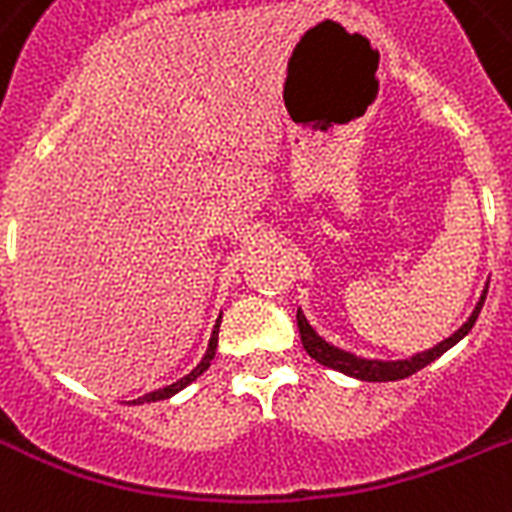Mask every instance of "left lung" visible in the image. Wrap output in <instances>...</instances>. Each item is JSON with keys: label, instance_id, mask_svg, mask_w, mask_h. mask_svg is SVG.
Returning <instances> with one entry per match:
<instances>
[{"label": "left lung", "instance_id": "left-lung-1", "mask_svg": "<svg viewBox=\"0 0 512 512\" xmlns=\"http://www.w3.org/2000/svg\"><path fill=\"white\" fill-rule=\"evenodd\" d=\"M486 292H489V284L483 287L481 298L475 303L473 314L467 317L456 333H451L448 338H443L440 343H435L432 349L419 351V354H413L408 360H368V357H357V354H351V351H343L333 343H327L322 335L311 327V322L306 319V314L298 308V330H300V341H303V349L308 351V357L311 360H317L319 365H325V368H333L338 373H346L351 378H360V381H400V378L413 376L416 370L427 368L429 362H435L438 357H443L451 346L462 341L464 335L470 333L475 325V319L481 314L483 300H486Z\"/></svg>", "mask_w": 512, "mask_h": 512}]
</instances>
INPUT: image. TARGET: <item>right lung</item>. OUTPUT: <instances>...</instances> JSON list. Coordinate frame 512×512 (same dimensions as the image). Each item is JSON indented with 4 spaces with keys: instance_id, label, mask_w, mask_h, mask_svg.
Segmentation results:
<instances>
[{
    "instance_id": "add662e5",
    "label": "right lung",
    "mask_w": 512,
    "mask_h": 512,
    "mask_svg": "<svg viewBox=\"0 0 512 512\" xmlns=\"http://www.w3.org/2000/svg\"><path fill=\"white\" fill-rule=\"evenodd\" d=\"M220 322H222V314L217 317V322H214V330H212V338H209V346H206V354L201 357V362H198V365H195V368L187 373V376H182L179 381H174V384H169V386H161V389H155V392H147V395L136 397V400H131V403H158V400H169V397H174L177 392H182L185 386L193 384L195 378L201 376V373H204V370L212 365L214 351H217V341H220V338H217V335H220Z\"/></svg>"
}]
</instances>
